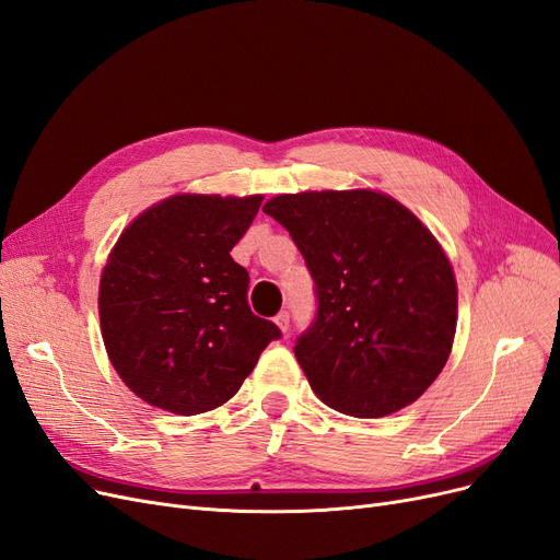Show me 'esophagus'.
Segmentation results:
<instances>
[{
  "instance_id": "esophagus-1",
  "label": "esophagus",
  "mask_w": 560,
  "mask_h": 560,
  "mask_svg": "<svg viewBox=\"0 0 560 560\" xmlns=\"http://www.w3.org/2000/svg\"><path fill=\"white\" fill-rule=\"evenodd\" d=\"M276 324L280 326L282 334H287L289 326H292V324H289V313H287V311H280V313L276 315Z\"/></svg>"
}]
</instances>
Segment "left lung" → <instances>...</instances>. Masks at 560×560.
<instances>
[{
    "label": "left lung",
    "instance_id": "1",
    "mask_svg": "<svg viewBox=\"0 0 560 560\" xmlns=\"http://www.w3.org/2000/svg\"><path fill=\"white\" fill-rule=\"evenodd\" d=\"M315 282L294 354L329 408L375 419L415 402L445 369L456 280L431 231L371 189L280 195L264 206Z\"/></svg>",
    "mask_w": 560,
    "mask_h": 560
}]
</instances>
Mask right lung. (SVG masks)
<instances>
[{
	"label": "right lung",
	"mask_w": 560,
	"mask_h": 560,
	"mask_svg": "<svg viewBox=\"0 0 560 560\" xmlns=\"http://www.w3.org/2000/svg\"><path fill=\"white\" fill-rule=\"evenodd\" d=\"M259 206L261 197H171L115 243L100 282L102 336L113 369L155 408H218L282 336L249 311V276L229 255Z\"/></svg>",
	"instance_id": "1"
}]
</instances>
